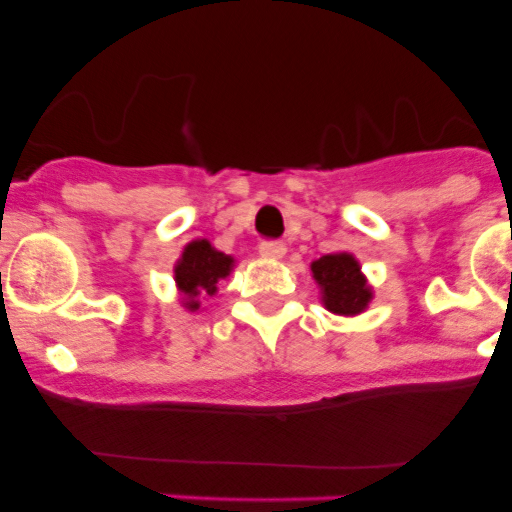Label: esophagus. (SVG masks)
Wrapping results in <instances>:
<instances>
[{
    "mask_svg": "<svg viewBox=\"0 0 512 512\" xmlns=\"http://www.w3.org/2000/svg\"><path fill=\"white\" fill-rule=\"evenodd\" d=\"M260 255L267 257V260H280V257L287 255V245L280 240L260 242Z\"/></svg>",
    "mask_w": 512,
    "mask_h": 512,
    "instance_id": "obj_1",
    "label": "esophagus"
}]
</instances>
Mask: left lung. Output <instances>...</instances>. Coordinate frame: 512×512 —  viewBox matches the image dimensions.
Segmentation results:
<instances>
[{"mask_svg": "<svg viewBox=\"0 0 512 512\" xmlns=\"http://www.w3.org/2000/svg\"><path fill=\"white\" fill-rule=\"evenodd\" d=\"M312 277L322 289V304L334 314L354 317L371 302V287L361 275V265L349 252H334L312 262Z\"/></svg>", "mask_w": 512, "mask_h": 512, "instance_id": "8db88e82", "label": "left lung"}]
</instances>
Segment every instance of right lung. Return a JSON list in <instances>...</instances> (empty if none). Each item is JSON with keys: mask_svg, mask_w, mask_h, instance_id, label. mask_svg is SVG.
<instances>
[{"mask_svg": "<svg viewBox=\"0 0 512 512\" xmlns=\"http://www.w3.org/2000/svg\"><path fill=\"white\" fill-rule=\"evenodd\" d=\"M232 265H235V260L225 252L215 250L208 240L188 242L173 270L185 309H190V312L200 309V294L213 297L218 292V282L232 272Z\"/></svg>", "mask_w": 512, "mask_h": 512, "instance_id": "1", "label": "right lung"}]
</instances>
